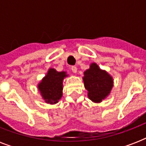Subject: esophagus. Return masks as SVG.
I'll return each mask as SVG.
<instances>
[{"mask_svg": "<svg viewBox=\"0 0 146 146\" xmlns=\"http://www.w3.org/2000/svg\"><path fill=\"white\" fill-rule=\"evenodd\" d=\"M71 70H72V72H73V73H76V72H77V68H76V66H72V67H71Z\"/></svg>", "mask_w": 146, "mask_h": 146, "instance_id": "34e87169", "label": "esophagus"}]
</instances>
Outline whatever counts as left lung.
I'll list each match as a JSON object with an SVG mask.
<instances>
[{
  "label": "left lung",
  "mask_w": 146,
  "mask_h": 146,
  "mask_svg": "<svg viewBox=\"0 0 146 146\" xmlns=\"http://www.w3.org/2000/svg\"><path fill=\"white\" fill-rule=\"evenodd\" d=\"M85 88L88 91V98L94 103H101L106 99L113 86L112 76L102 70L96 63H92L84 72L82 77Z\"/></svg>",
  "instance_id": "obj_1"
}]
</instances>
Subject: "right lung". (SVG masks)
<instances>
[{
	"instance_id": "right-lung-1",
	"label": "right lung",
	"mask_w": 146,
	"mask_h": 146,
	"mask_svg": "<svg viewBox=\"0 0 146 146\" xmlns=\"http://www.w3.org/2000/svg\"><path fill=\"white\" fill-rule=\"evenodd\" d=\"M68 74L65 71L58 72L54 68H49L46 75L38 86L42 99L47 104H55L63 96V82Z\"/></svg>"
}]
</instances>
